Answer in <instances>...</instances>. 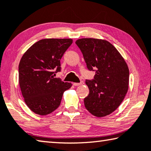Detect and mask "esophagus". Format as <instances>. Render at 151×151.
Returning a JSON list of instances; mask_svg holds the SVG:
<instances>
[{
	"label": "esophagus",
	"instance_id": "esophagus-1",
	"mask_svg": "<svg viewBox=\"0 0 151 151\" xmlns=\"http://www.w3.org/2000/svg\"><path fill=\"white\" fill-rule=\"evenodd\" d=\"M83 84H84V82H83V81H81L80 83H74L73 85L74 86H79V85H82Z\"/></svg>",
	"mask_w": 151,
	"mask_h": 151
}]
</instances>
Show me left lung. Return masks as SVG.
I'll list each match as a JSON object with an SVG mask.
<instances>
[{"mask_svg":"<svg viewBox=\"0 0 151 151\" xmlns=\"http://www.w3.org/2000/svg\"><path fill=\"white\" fill-rule=\"evenodd\" d=\"M75 43L88 70L95 72L92 80L85 81L89 93L84 99L85 106L95 116H107L118 108L128 91V67L116 47L106 40L83 38Z\"/></svg>","mask_w":151,"mask_h":151,"instance_id":"8db88e82","label":"left lung"}]
</instances>
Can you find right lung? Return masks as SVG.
Wrapping results in <instances>:
<instances>
[{
  "instance_id": "1",
  "label": "right lung",
  "mask_w": 151,
  "mask_h": 151,
  "mask_svg": "<svg viewBox=\"0 0 151 151\" xmlns=\"http://www.w3.org/2000/svg\"><path fill=\"white\" fill-rule=\"evenodd\" d=\"M73 44L71 39H44L23 54L19 65V82L25 104L34 113L45 116L60 105L63 93L71 87L55 78L60 59Z\"/></svg>"
}]
</instances>
